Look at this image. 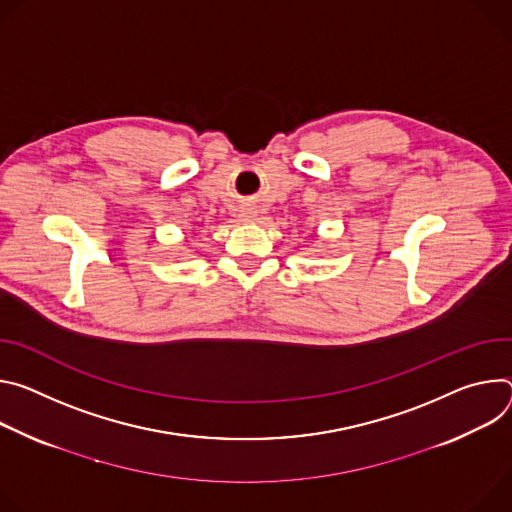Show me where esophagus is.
<instances>
[{"label": "esophagus", "mask_w": 512, "mask_h": 512, "mask_svg": "<svg viewBox=\"0 0 512 512\" xmlns=\"http://www.w3.org/2000/svg\"><path fill=\"white\" fill-rule=\"evenodd\" d=\"M256 219H258L256 205H244L240 209V221H256Z\"/></svg>", "instance_id": "esophagus-1"}]
</instances>
